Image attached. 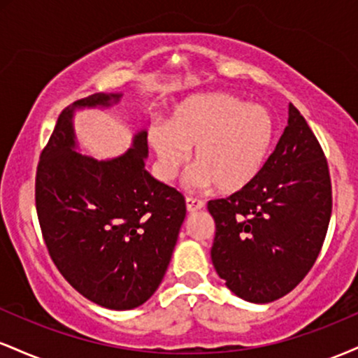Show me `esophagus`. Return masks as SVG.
I'll return each mask as SVG.
<instances>
[{
	"label": "esophagus",
	"instance_id": "1",
	"mask_svg": "<svg viewBox=\"0 0 358 358\" xmlns=\"http://www.w3.org/2000/svg\"><path fill=\"white\" fill-rule=\"evenodd\" d=\"M185 203H187V210L190 213L196 212V210H202V208L205 207V203L202 202V200L192 199V196H187V199H185Z\"/></svg>",
	"mask_w": 358,
	"mask_h": 358
}]
</instances>
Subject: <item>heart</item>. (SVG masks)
I'll list each match as a JSON object with an SVG mask.
<instances>
[{
    "label": "heart",
    "instance_id": "heart-1",
    "mask_svg": "<svg viewBox=\"0 0 358 358\" xmlns=\"http://www.w3.org/2000/svg\"><path fill=\"white\" fill-rule=\"evenodd\" d=\"M276 126L268 109L224 92L196 94L176 104L166 124H155L148 139L159 175L171 180L193 150V187L213 185L219 193L248 188L261 173Z\"/></svg>",
    "mask_w": 358,
    "mask_h": 358
}]
</instances>
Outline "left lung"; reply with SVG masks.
Here are the masks:
<instances>
[{
    "mask_svg": "<svg viewBox=\"0 0 358 358\" xmlns=\"http://www.w3.org/2000/svg\"><path fill=\"white\" fill-rule=\"evenodd\" d=\"M207 207L215 220L213 268L234 294L271 303L310 273L330 224L331 182L322 146L293 104L257 178Z\"/></svg>",
    "mask_w": 358,
    "mask_h": 358,
    "instance_id": "obj_1",
    "label": "left lung"
}]
</instances>
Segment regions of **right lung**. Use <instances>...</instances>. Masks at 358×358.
Masks as SVG:
<instances>
[{
  "label": "right lung",
  "instance_id": "right-lung-1",
  "mask_svg": "<svg viewBox=\"0 0 358 358\" xmlns=\"http://www.w3.org/2000/svg\"><path fill=\"white\" fill-rule=\"evenodd\" d=\"M121 97L92 94L62 110L35 180L52 261L82 296L109 310H133L153 296L187 213L182 193L146 171L145 129L117 158L76 151L73 110L109 108Z\"/></svg>",
  "mask_w": 358,
  "mask_h": 358
}]
</instances>
